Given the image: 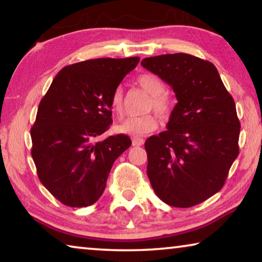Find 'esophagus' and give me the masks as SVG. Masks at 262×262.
I'll return each mask as SVG.
<instances>
[{"label":"esophagus","mask_w":262,"mask_h":262,"mask_svg":"<svg viewBox=\"0 0 262 262\" xmlns=\"http://www.w3.org/2000/svg\"><path fill=\"white\" fill-rule=\"evenodd\" d=\"M132 143L134 147H140V145L144 143V141H143V139H140V137H134V139L132 140Z\"/></svg>","instance_id":"34e87169"}]
</instances>
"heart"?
Returning <instances> with one entry per match:
<instances>
[{
    "label": "heart",
    "instance_id": "obj_1",
    "mask_svg": "<svg viewBox=\"0 0 262 262\" xmlns=\"http://www.w3.org/2000/svg\"><path fill=\"white\" fill-rule=\"evenodd\" d=\"M137 83L145 92L150 95V99L145 106V111L154 110L162 120H167L173 112V101L165 94V84L154 74H142L137 77ZM111 107L115 113L123 112V91L117 88L111 97ZM158 121L151 113H145L139 117H132L122 121L115 127V130L120 134L129 136H142L156 130Z\"/></svg>",
    "mask_w": 262,
    "mask_h": 262
}]
</instances>
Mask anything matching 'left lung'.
I'll return each instance as SVG.
<instances>
[{"label": "left lung", "instance_id": "left-lung-1", "mask_svg": "<svg viewBox=\"0 0 262 262\" xmlns=\"http://www.w3.org/2000/svg\"><path fill=\"white\" fill-rule=\"evenodd\" d=\"M141 64L171 85L178 100L167 130L144 143L150 184L168 206L199 205L223 187L239 154L236 104L209 61L176 53Z\"/></svg>", "mask_w": 262, "mask_h": 262}]
</instances>
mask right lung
Returning <instances> with one entry per match:
<instances>
[{
	"instance_id": "1",
	"label": "right lung",
	"mask_w": 262,
	"mask_h": 262,
	"mask_svg": "<svg viewBox=\"0 0 262 262\" xmlns=\"http://www.w3.org/2000/svg\"><path fill=\"white\" fill-rule=\"evenodd\" d=\"M139 61L103 57L67 66L42 97L31 128V155L39 180L63 205L97 202L115 159L130 147L125 134L92 141L108 129L111 97Z\"/></svg>"
}]
</instances>
